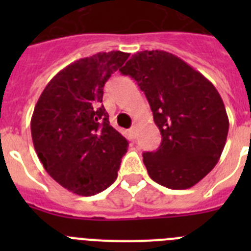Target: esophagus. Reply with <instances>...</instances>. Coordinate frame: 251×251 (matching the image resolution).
Here are the masks:
<instances>
[{"mask_svg": "<svg viewBox=\"0 0 251 251\" xmlns=\"http://www.w3.org/2000/svg\"><path fill=\"white\" fill-rule=\"evenodd\" d=\"M129 133H130V134H132L133 137H136V127H134V126H133V127L130 128Z\"/></svg>", "mask_w": 251, "mask_h": 251, "instance_id": "esophagus-1", "label": "esophagus"}]
</instances>
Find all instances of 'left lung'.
<instances>
[{
  "mask_svg": "<svg viewBox=\"0 0 251 251\" xmlns=\"http://www.w3.org/2000/svg\"><path fill=\"white\" fill-rule=\"evenodd\" d=\"M119 72L138 83L162 136L156 152L143 153L154 182L172 190L196 185L225 147L229 118L220 94L200 72L167 51H141Z\"/></svg>",
  "mask_w": 251,
  "mask_h": 251,
  "instance_id": "8db88e82",
  "label": "left lung"
}]
</instances>
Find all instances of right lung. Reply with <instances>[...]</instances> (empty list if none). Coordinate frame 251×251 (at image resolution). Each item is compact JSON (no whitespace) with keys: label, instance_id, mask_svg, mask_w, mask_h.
<instances>
[{"label":"right lung","instance_id":"right-lung-1","mask_svg":"<svg viewBox=\"0 0 251 251\" xmlns=\"http://www.w3.org/2000/svg\"><path fill=\"white\" fill-rule=\"evenodd\" d=\"M128 57L110 51L76 60L49 81L35 105L31 136L37 157L73 194H99L118 176L128 141L110 126L101 101L106 80Z\"/></svg>","mask_w":251,"mask_h":251}]
</instances>
